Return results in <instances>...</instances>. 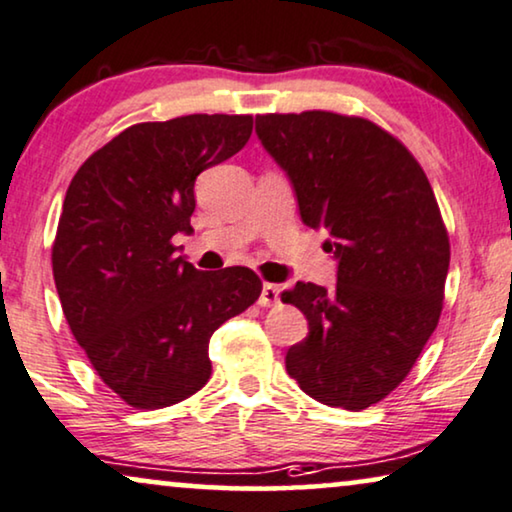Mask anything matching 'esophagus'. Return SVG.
Listing matches in <instances>:
<instances>
[{
	"label": "esophagus",
	"instance_id": "34e87169",
	"mask_svg": "<svg viewBox=\"0 0 512 512\" xmlns=\"http://www.w3.org/2000/svg\"><path fill=\"white\" fill-rule=\"evenodd\" d=\"M280 301V287L273 283L262 285V294H259V306H276Z\"/></svg>",
	"mask_w": 512,
	"mask_h": 512
}]
</instances>
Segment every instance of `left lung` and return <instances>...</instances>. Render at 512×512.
<instances>
[{"label":"left lung","mask_w":512,"mask_h":512,"mask_svg":"<svg viewBox=\"0 0 512 512\" xmlns=\"http://www.w3.org/2000/svg\"><path fill=\"white\" fill-rule=\"evenodd\" d=\"M287 171L301 220L325 229L336 285L280 294L308 320L287 373L325 406L364 410L406 380L443 311L450 239L420 162L369 118L331 111L257 115Z\"/></svg>","instance_id":"left-lung-1"}]
</instances>
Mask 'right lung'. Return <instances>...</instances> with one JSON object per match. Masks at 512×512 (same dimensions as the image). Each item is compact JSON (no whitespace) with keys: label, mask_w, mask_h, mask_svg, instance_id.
Wrapping results in <instances>:
<instances>
[{"label":"right lung","mask_w":512,"mask_h":512,"mask_svg":"<svg viewBox=\"0 0 512 512\" xmlns=\"http://www.w3.org/2000/svg\"><path fill=\"white\" fill-rule=\"evenodd\" d=\"M253 115L139 122L71 178L53 241L64 318L92 369L132 408L192 397L211 378L208 341L253 306L246 266L199 271L171 239L190 232L194 181L246 146Z\"/></svg>","instance_id":"obj_1"}]
</instances>
